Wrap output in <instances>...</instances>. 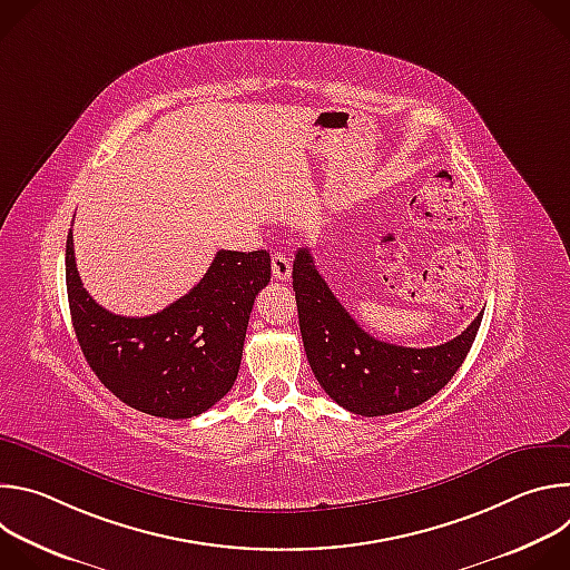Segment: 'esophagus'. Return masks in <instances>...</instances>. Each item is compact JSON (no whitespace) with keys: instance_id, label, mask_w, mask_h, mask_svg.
I'll return each instance as SVG.
<instances>
[{"instance_id":"esophagus-1","label":"esophagus","mask_w":570,"mask_h":570,"mask_svg":"<svg viewBox=\"0 0 570 570\" xmlns=\"http://www.w3.org/2000/svg\"><path fill=\"white\" fill-rule=\"evenodd\" d=\"M271 264H273V275H275V279L286 282V279L291 277V259H288L284 253H275L273 259H271Z\"/></svg>"}]
</instances>
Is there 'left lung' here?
<instances>
[{"mask_svg": "<svg viewBox=\"0 0 570 570\" xmlns=\"http://www.w3.org/2000/svg\"><path fill=\"white\" fill-rule=\"evenodd\" d=\"M299 332L308 365L345 411L363 417L411 411L438 394L466 358L482 311L453 341L438 347H401L367 332L317 273L308 248L293 262Z\"/></svg>", "mask_w": 570, "mask_h": 570, "instance_id": "obj_1", "label": "left lung"}]
</instances>
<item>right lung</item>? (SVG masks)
<instances>
[{
	"label": "right lung",
	"mask_w": 570,
	"mask_h": 570,
	"mask_svg": "<svg viewBox=\"0 0 570 570\" xmlns=\"http://www.w3.org/2000/svg\"><path fill=\"white\" fill-rule=\"evenodd\" d=\"M65 277L71 324L99 381L153 417L189 420L234 385L255 297L271 282L266 250H218L205 277L146 317L115 315L83 288L67 234Z\"/></svg>",
	"instance_id": "right-lung-1"
}]
</instances>
